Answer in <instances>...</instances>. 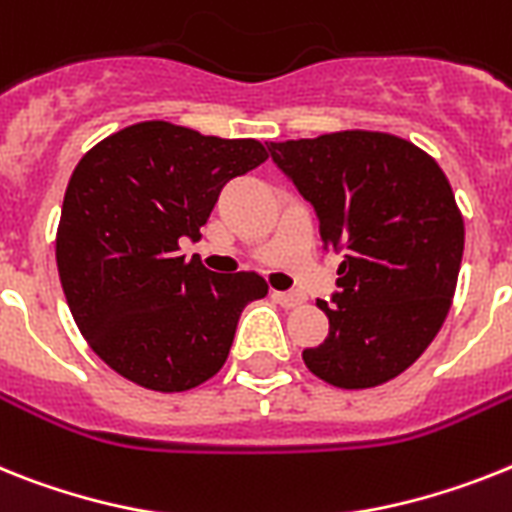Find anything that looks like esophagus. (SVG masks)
I'll use <instances>...</instances> for the list:
<instances>
[{
	"label": "esophagus",
	"instance_id": "34e87169",
	"mask_svg": "<svg viewBox=\"0 0 512 512\" xmlns=\"http://www.w3.org/2000/svg\"><path fill=\"white\" fill-rule=\"evenodd\" d=\"M273 299H276V302L281 304V307H286V309L302 307V304H304V296L294 294V291H273Z\"/></svg>",
	"mask_w": 512,
	"mask_h": 512
}]
</instances>
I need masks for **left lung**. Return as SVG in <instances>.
<instances>
[{"label": "left lung", "instance_id": "1", "mask_svg": "<svg viewBox=\"0 0 512 512\" xmlns=\"http://www.w3.org/2000/svg\"><path fill=\"white\" fill-rule=\"evenodd\" d=\"M270 156L312 203L325 249L343 252L328 338L304 349L312 375L343 390L375 388L424 354L453 302L463 216L448 176L388 132L343 130L270 143Z\"/></svg>", "mask_w": 512, "mask_h": 512}]
</instances>
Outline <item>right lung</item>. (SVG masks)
I'll return each instance as SVG.
<instances>
[{
  "label": "right lung",
  "instance_id": "add662e5",
  "mask_svg": "<svg viewBox=\"0 0 512 512\" xmlns=\"http://www.w3.org/2000/svg\"><path fill=\"white\" fill-rule=\"evenodd\" d=\"M265 158L252 137L161 119L130 124L80 158L57 229L59 281L88 346L124 380L182 393L223 367L242 309L268 283L184 260L179 242H195L223 184Z\"/></svg>",
  "mask_w": 512,
  "mask_h": 512
}]
</instances>
